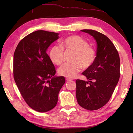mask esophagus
I'll use <instances>...</instances> for the list:
<instances>
[{"label": "esophagus", "instance_id": "obj_1", "mask_svg": "<svg viewBox=\"0 0 133 133\" xmlns=\"http://www.w3.org/2000/svg\"><path fill=\"white\" fill-rule=\"evenodd\" d=\"M66 81H70V80H71V79H70V78H66Z\"/></svg>", "mask_w": 133, "mask_h": 133}]
</instances>
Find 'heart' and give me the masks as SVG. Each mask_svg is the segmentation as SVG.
Instances as JSON below:
<instances>
[{
	"instance_id": "heart-1",
	"label": "heart",
	"mask_w": 133,
	"mask_h": 133,
	"mask_svg": "<svg viewBox=\"0 0 133 133\" xmlns=\"http://www.w3.org/2000/svg\"><path fill=\"white\" fill-rule=\"evenodd\" d=\"M62 46L66 50L74 51L71 63L64 64L58 69L60 75L68 78H74L81 70L82 67L86 69L94 63L96 59V51L88 45L85 39L77 35H71L64 39ZM50 58L54 64L60 65L63 62L64 50L62 47L55 45L50 51Z\"/></svg>"
}]
</instances>
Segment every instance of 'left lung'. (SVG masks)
Wrapping results in <instances>:
<instances>
[{
    "label": "left lung",
    "mask_w": 133,
    "mask_h": 133,
    "mask_svg": "<svg viewBox=\"0 0 133 133\" xmlns=\"http://www.w3.org/2000/svg\"><path fill=\"white\" fill-rule=\"evenodd\" d=\"M94 38L97 45L96 59L83 75L88 80H76V96L80 106L98 110L109 102L120 78V58L114 45L107 36L91 29L81 30Z\"/></svg>",
    "instance_id": "obj_1"
}]
</instances>
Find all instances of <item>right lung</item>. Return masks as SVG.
Returning a JSON list of instances; mask_svg holds the SVG:
<instances>
[{"mask_svg": "<svg viewBox=\"0 0 133 133\" xmlns=\"http://www.w3.org/2000/svg\"><path fill=\"white\" fill-rule=\"evenodd\" d=\"M58 35L54 32L35 31L24 38L14 51L15 83L28 105L39 112L48 111L56 106L65 82L64 76H55L54 65L46 53Z\"/></svg>", "mask_w": 133, "mask_h": 133, "instance_id": "obj_1", "label": "right lung"}]
</instances>
